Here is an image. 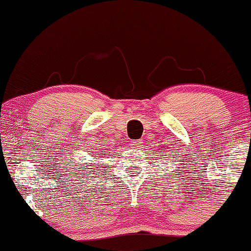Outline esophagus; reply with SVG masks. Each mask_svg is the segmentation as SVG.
<instances>
[{"label": "esophagus", "mask_w": 251, "mask_h": 251, "mask_svg": "<svg viewBox=\"0 0 251 251\" xmlns=\"http://www.w3.org/2000/svg\"><path fill=\"white\" fill-rule=\"evenodd\" d=\"M141 144H142L141 140H133V141H131V147L138 148V147H140Z\"/></svg>", "instance_id": "esophagus-1"}]
</instances>
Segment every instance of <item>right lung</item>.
Wrapping results in <instances>:
<instances>
[{"label": "right lung", "mask_w": 251, "mask_h": 251, "mask_svg": "<svg viewBox=\"0 0 251 251\" xmlns=\"http://www.w3.org/2000/svg\"><path fill=\"white\" fill-rule=\"evenodd\" d=\"M84 169H85V168H84Z\"/></svg>", "instance_id": "1"}]
</instances>
